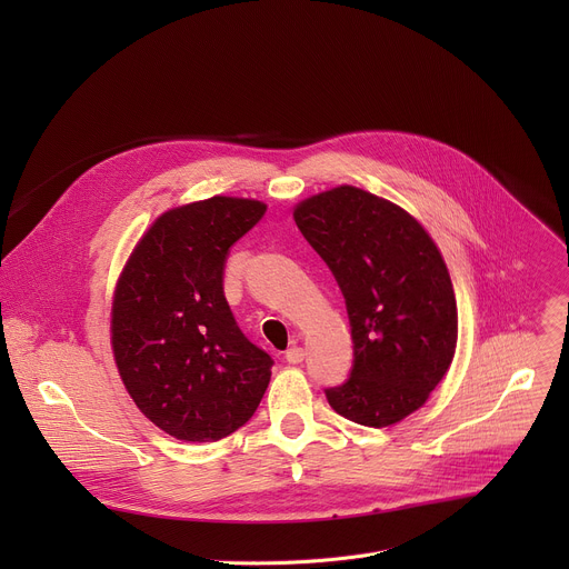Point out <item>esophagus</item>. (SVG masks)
Here are the masks:
<instances>
[{
  "mask_svg": "<svg viewBox=\"0 0 569 569\" xmlns=\"http://www.w3.org/2000/svg\"><path fill=\"white\" fill-rule=\"evenodd\" d=\"M303 349L301 347H290L288 351H286V362H290V365H299L301 360H303Z\"/></svg>",
  "mask_w": 569,
  "mask_h": 569,
  "instance_id": "1",
  "label": "esophagus"
}]
</instances>
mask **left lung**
<instances>
[{"label":"left lung","mask_w":569,"mask_h":569,"mask_svg":"<svg viewBox=\"0 0 569 569\" xmlns=\"http://www.w3.org/2000/svg\"><path fill=\"white\" fill-rule=\"evenodd\" d=\"M292 216L351 321L356 360L351 378L327 389L331 408L369 428L415 415L457 349V299L437 242L412 213L351 184L303 198Z\"/></svg>","instance_id":"obj_1"}]
</instances>
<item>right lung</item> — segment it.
<instances>
[{
    "label": "right lung",
    "mask_w": 569,
    "mask_h": 569,
    "mask_svg": "<svg viewBox=\"0 0 569 569\" xmlns=\"http://www.w3.org/2000/svg\"><path fill=\"white\" fill-rule=\"evenodd\" d=\"M252 198L173 207L137 240L112 295L110 345L139 412L180 441H218L257 412L272 358L236 327L229 248L266 213Z\"/></svg>",
    "instance_id": "add662e5"
}]
</instances>
